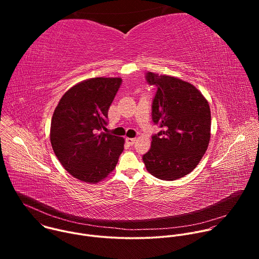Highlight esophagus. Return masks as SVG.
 Segmentation results:
<instances>
[{
	"mask_svg": "<svg viewBox=\"0 0 259 259\" xmlns=\"http://www.w3.org/2000/svg\"><path fill=\"white\" fill-rule=\"evenodd\" d=\"M126 141H127L130 145H133V144L135 143V141H136V138H129V137H127V138H126Z\"/></svg>",
	"mask_w": 259,
	"mask_h": 259,
	"instance_id": "34e87169",
	"label": "esophagus"
}]
</instances>
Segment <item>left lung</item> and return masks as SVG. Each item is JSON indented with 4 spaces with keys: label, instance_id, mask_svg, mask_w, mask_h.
<instances>
[{
    "label": "left lung",
    "instance_id": "8db88e82",
    "mask_svg": "<svg viewBox=\"0 0 259 259\" xmlns=\"http://www.w3.org/2000/svg\"><path fill=\"white\" fill-rule=\"evenodd\" d=\"M145 81L156 86L152 119L162 130L152 136L150 151L142 160L162 180H175L192 172L210 140L211 113L208 101L192 84L147 71Z\"/></svg>",
    "mask_w": 259,
    "mask_h": 259
}]
</instances>
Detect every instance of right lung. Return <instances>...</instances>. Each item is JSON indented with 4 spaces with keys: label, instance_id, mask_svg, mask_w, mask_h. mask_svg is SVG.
<instances>
[{
    "label": "right lung",
    "instance_id": "right-lung-1",
    "mask_svg": "<svg viewBox=\"0 0 259 259\" xmlns=\"http://www.w3.org/2000/svg\"><path fill=\"white\" fill-rule=\"evenodd\" d=\"M121 84L120 78L81 82L66 91L56 106L50 130L52 149L73 177L96 183L115 169L124 138L102 130Z\"/></svg>",
    "mask_w": 259,
    "mask_h": 259
}]
</instances>
